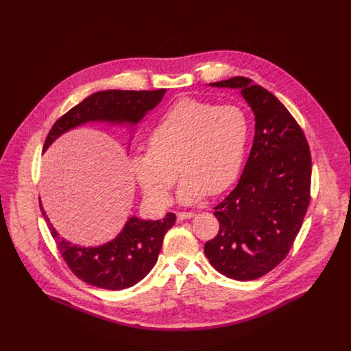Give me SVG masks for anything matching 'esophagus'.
Masks as SVG:
<instances>
[{
    "instance_id": "obj_1",
    "label": "esophagus",
    "mask_w": 351,
    "mask_h": 351,
    "mask_svg": "<svg viewBox=\"0 0 351 351\" xmlns=\"http://www.w3.org/2000/svg\"><path fill=\"white\" fill-rule=\"evenodd\" d=\"M195 214L194 213H179L178 214V221H186V219H190V218H193Z\"/></svg>"
}]
</instances>
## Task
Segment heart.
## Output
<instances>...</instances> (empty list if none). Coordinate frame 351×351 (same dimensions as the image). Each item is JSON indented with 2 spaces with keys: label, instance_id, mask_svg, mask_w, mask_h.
<instances>
[{
  "label": "heart",
  "instance_id": "obj_1",
  "mask_svg": "<svg viewBox=\"0 0 351 351\" xmlns=\"http://www.w3.org/2000/svg\"><path fill=\"white\" fill-rule=\"evenodd\" d=\"M247 115L234 106H217L194 98L176 101L156 123L148 148L132 160L144 193L168 203L179 172L178 197L189 206L208 191L218 194L237 178L248 140Z\"/></svg>",
  "mask_w": 351,
  "mask_h": 351
}]
</instances>
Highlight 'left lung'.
Returning <instances> with one entry per match:
<instances>
[{
  "mask_svg": "<svg viewBox=\"0 0 351 351\" xmlns=\"http://www.w3.org/2000/svg\"><path fill=\"white\" fill-rule=\"evenodd\" d=\"M210 86L240 90L254 114L256 133L237 186L214 208L219 232L204 253L222 275L253 280L283 261L302 228L311 154L302 128L272 93L241 76Z\"/></svg>",
  "mask_w": 351,
  "mask_h": 351,
  "instance_id": "obj_1",
  "label": "left lung"
}]
</instances>
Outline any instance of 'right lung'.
I'll return each instance as SVG.
<instances>
[{"label":"right lung","mask_w":351,"mask_h":351,"mask_svg":"<svg viewBox=\"0 0 351 351\" xmlns=\"http://www.w3.org/2000/svg\"><path fill=\"white\" fill-rule=\"evenodd\" d=\"M165 93V88L97 91L54 123L45 138L44 152L64 133L90 122L111 126L126 125L133 132L137 123L161 103ZM40 210L72 272L83 282L107 290L132 287L145 278L158 260L165 233L176 221L172 213L157 221L132 215L115 239L101 245L83 247L68 241L58 233L49 222L41 202Z\"/></svg>","instance_id":"right-lung-1"}]
</instances>
